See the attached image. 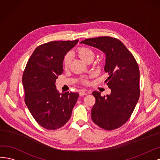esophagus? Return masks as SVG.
Returning a JSON list of instances; mask_svg holds the SVG:
<instances>
[{
    "mask_svg": "<svg viewBox=\"0 0 160 160\" xmlns=\"http://www.w3.org/2000/svg\"><path fill=\"white\" fill-rule=\"evenodd\" d=\"M79 94H80V96H85V95H87V92L85 90H81Z\"/></svg>",
    "mask_w": 160,
    "mask_h": 160,
    "instance_id": "obj_1",
    "label": "esophagus"
}]
</instances>
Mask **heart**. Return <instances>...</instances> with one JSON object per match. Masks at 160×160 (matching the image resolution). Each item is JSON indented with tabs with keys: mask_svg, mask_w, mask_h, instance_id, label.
Listing matches in <instances>:
<instances>
[{
	"mask_svg": "<svg viewBox=\"0 0 160 160\" xmlns=\"http://www.w3.org/2000/svg\"><path fill=\"white\" fill-rule=\"evenodd\" d=\"M76 53L78 54L79 57L84 60L86 62H92L94 59V52L92 48L87 47V46H81L77 48ZM71 61V56L70 54H66L63 60V66L64 68L67 69L69 68L70 64ZM84 84L87 83L86 80H84Z\"/></svg>",
	"mask_w": 160,
	"mask_h": 160,
	"instance_id": "b5f03b06",
	"label": "heart"
}]
</instances>
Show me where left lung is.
Returning a JSON list of instances; mask_svg holds the SVG:
<instances>
[{"label": "left lung", "mask_w": 160, "mask_h": 160, "mask_svg": "<svg viewBox=\"0 0 160 160\" xmlns=\"http://www.w3.org/2000/svg\"><path fill=\"white\" fill-rule=\"evenodd\" d=\"M100 50L106 54V82L111 94L101 96L94 91L96 102L92 120L106 130L121 127L130 118L140 98V70L133 56L122 42L114 38L101 37L80 42Z\"/></svg>", "instance_id": "8db88e82"}]
</instances>
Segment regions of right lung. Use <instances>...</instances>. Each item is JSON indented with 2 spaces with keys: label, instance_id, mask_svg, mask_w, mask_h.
Segmentation results:
<instances>
[{
  "label": "right lung",
  "instance_id": "right-lung-1",
  "mask_svg": "<svg viewBox=\"0 0 160 160\" xmlns=\"http://www.w3.org/2000/svg\"><path fill=\"white\" fill-rule=\"evenodd\" d=\"M78 42L52 41L34 50L22 76L24 101L32 116L41 126L56 130L71 117L79 94L66 92L60 94L56 80L63 73V60L67 52Z\"/></svg>",
  "mask_w": 160,
  "mask_h": 160
}]
</instances>
